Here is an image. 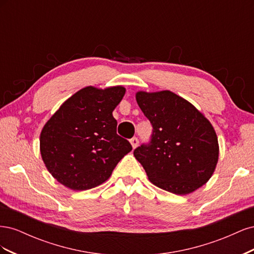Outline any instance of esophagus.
<instances>
[{"instance_id": "esophagus-1", "label": "esophagus", "mask_w": 254, "mask_h": 254, "mask_svg": "<svg viewBox=\"0 0 254 254\" xmlns=\"http://www.w3.org/2000/svg\"><path fill=\"white\" fill-rule=\"evenodd\" d=\"M130 143L132 145V148L134 149L137 145H139V140H137V137H132V139H130Z\"/></svg>"}]
</instances>
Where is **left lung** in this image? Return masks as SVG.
Masks as SVG:
<instances>
[{
	"label": "left lung",
	"mask_w": 254,
	"mask_h": 254,
	"mask_svg": "<svg viewBox=\"0 0 254 254\" xmlns=\"http://www.w3.org/2000/svg\"><path fill=\"white\" fill-rule=\"evenodd\" d=\"M135 98L152 125L150 142L133 151L150 182L177 195L202 187L212 177L219 155L209 120L171 91H140Z\"/></svg>",
	"instance_id": "left-lung-1"
}]
</instances>
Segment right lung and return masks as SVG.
Segmentation results:
<instances>
[{
  "mask_svg": "<svg viewBox=\"0 0 254 254\" xmlns=\"http://www.w3.org/2000/svg\"><path fill=\"white\" fill-rule=\"evenodd\" d=\"M126 89L86 87L60 106L44 125L40 152L48 171L74 190L93 189L109 179L132 146L117 133L115 109Z\"/></svg>",
  "mask_w": 254,
  "mask_h": 254,
  "instance_id": "add662e5",
  "label": "right lung"
}]
</instances>
